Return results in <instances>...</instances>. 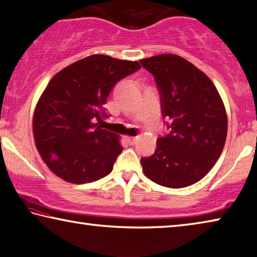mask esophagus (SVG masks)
I'll list each match as a JSON object with an SVG mask.
<instances>
[{
  "label": "esophagus",
  "instance_id": "obj_1",
  "mask_svg": "<svg viewBox=\"0 0 257 257\" xmlns=\"http://www.w3.org/2000/svg\"><path fill=\"white\" fill-rule=\"evenodd\" d=\"M137 138H138V137H128V138H127V142H128V143H129L130 145H134V144L136 143Z\"/></svg>",
  "mask_w": 257,
  "mask_h": 257
}]
</instances>
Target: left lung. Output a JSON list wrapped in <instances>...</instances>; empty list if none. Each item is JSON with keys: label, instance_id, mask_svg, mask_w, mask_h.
Returning a JSON list of instances; mask_svg holds the SVG:
<instances>
[{"label": "left lung", "instance_id": "8db88e82", "mask_svg": "<svg viewBox=\"0 0 257 257\" xmlns=\"http://www.w3.org/2000/svg\"><path fill=\"white\" fill-rule=\"evenodd\" d=\"M152 73L169 134L159 137L152 156L142 158L143 172L159 185L180 189L200 181L221 156L227 117L216 87L205 73L177 55L140 60Z\"/></svg>", "mask_w": 257, "mask_h": 257}]
</instances>
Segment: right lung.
Segmentation results:
<instances>
[{
  "label": "right lung",
  "instance_id": "right-lung-1",
  "mask_svg": "<svg viewBox=\"0 0 257 257\" xmlns=\"http://www.w3.org/2000/svg\"><path fill=\"white\" fill-rule=\"evenodd\" d=\"M140 68L137 62L92 55L52 77L33 116L36 149L52 173L83 184L112 172L122 152L120 137L98 123L114 85Z\"/></svg>",
  "mask_w": 257,
  "mask_h": 257
}]
</instances>
